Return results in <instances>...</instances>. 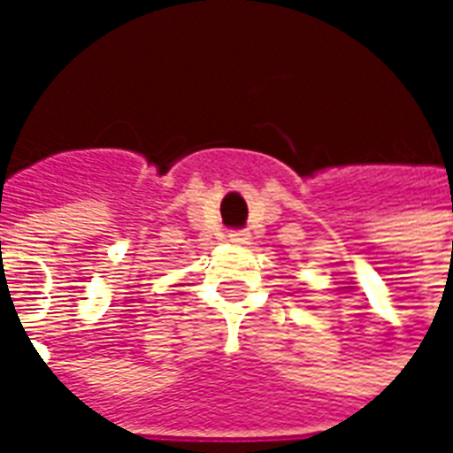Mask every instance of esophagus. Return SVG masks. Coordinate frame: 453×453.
I'll use <instances>...</instances> for the list:
<instances>
[{"instance_id":"34e87169","label":"esophagus","mask_w":453,"mask_h":453,"mask_svg":"<svg viewBox=\"0 0 453 453\" xmlns=\"http://www.w3.org/2000/svg\"><path fill=\"white\" fill-rule=\"evenodd\" d=\"M227 237H230V242H235V245H248L250 242L248 230H233Z\"/></svg>"}]
</instances>
